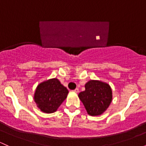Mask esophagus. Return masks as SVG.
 <instances>
[{"label":"esophagus","instance_id":"obj_1","mask_svg":"<svg viewBox=\"0 0 146 146\" xmlns=\"http://www.w3.org/2000/svg\"><path fill=\"white\" fill-rule=\"evenodd\" d=\"M73 91H74V92H76V93H78V92H79V89H78V88H76L75 90H73Z\"/></svg>","mask_w":146,"mask_h":146}]
</instances>
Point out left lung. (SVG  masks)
Wrapping results in <instances>:
<instances>
[{"instance_id":"1","label":"left lung","mask_w":146,"mask_h":146,"mask_svg":"<svg viewBox=\"0 0 146 146\" xmlns=\"http://www.w3.org/2000/svg\"><path fill=\"white\" fill-rule=\"evenodd\" d=\"M86 111L91 116L101 115L112 100V91L107 83L90 80L85 84V91L78 94Z\"/></svg>"}]
</instances>
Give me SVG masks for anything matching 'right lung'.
Here are the masks:
<instances>
[{"mask_svg":"<svg viewBox=\"0 0 146 146\" xmlns=\"http://www.w3.org/2000/svg\"><path fill=\"white\" fill-rule=\"evenodd\" d=\"M68 91L57 78L40 83L36 87L34 100L36 105L44 113H53L66 98Z\"/></svg>","mask_w":146,"mask_h":146,"instance_id":"right-lung-1","label":"right lung"}]
</instances>
